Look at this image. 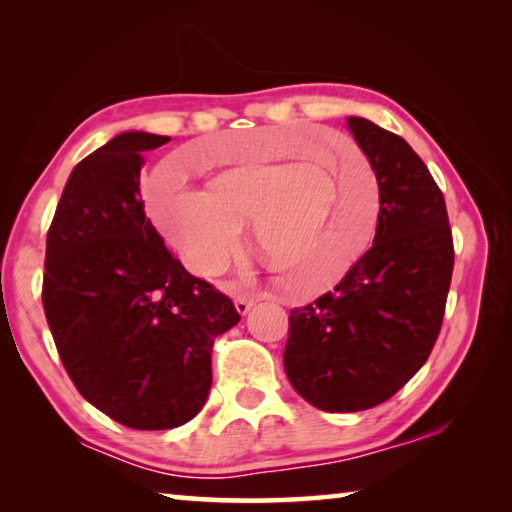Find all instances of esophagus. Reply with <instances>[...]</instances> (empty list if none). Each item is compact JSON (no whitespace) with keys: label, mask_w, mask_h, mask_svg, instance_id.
<instances>
[{"label":"esophagus","mask_w":512,"mask_h":512,"mask_svg":"<svg viewBox=\"0 0 512 512\" xmlns=\"http://www.w3.org/2000/svg\"><path fill=\"white\" fill-rule=\"evenodd\" d=\"M253 305H255V300H250V298H237L235 300V307H237V311L241 316H246L250 309H253Z\"/></svg>","instance_id":"34e87169"}]
</instances>
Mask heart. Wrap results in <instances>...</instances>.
Instances as JSON below:
<instances>
[{
  "instance_id": "heart-1",
  "label": "heart",
  "mask_w": 512,
  "mask_h": 512,
  "mask_svg": "<svg viewBox=\"0 0 512 512\" xmlns=\"http://www.w3.org/2000/svg\"><path fill=\"white\" fill-rule=\"evenodd\" d=\"M358 155L369 167L336 159ZM207 189L164 164L146 189L151 219L192 271L210 275L235 250L241 221L253 219L257 248L277 268L307 273L311 291L339 282L368 246L379 192L366 153L354 144L327 146L296 133H262L225 146L201 162Z\"/></svg>"
}]
</instances>
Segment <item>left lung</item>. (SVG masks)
I'll list each match as a JSON object with an SVG mask.
<instances>
[{"label": "left lung", "instance_id": "1", "mask_svg": "<svg viewBox=\"0 0 512 512\" xmlns=\"http://www.w3.org/2000/svg\"><path fill=\"white\" fill-rule=\"evenodd\" d=\"M348 128L377 178L375 241L334 291L291 311L284 345L291 386L329 413L372 409L424 366L454 268L445 198L420 155L363 117Z\"/></svg>", "mask_w": 512, "mask_h": 512}]
</instances>
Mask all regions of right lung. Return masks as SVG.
<instances>
[{"label": "right lung", "mask_w": 512, "mask_h": 512, "mask_svg": "<svg viewBox=\"0 0 512 512\" xmlns=\"http://www.w3.org/2000/svg\"><path fill=\"white\" fill-rule=\"evenodd\" d=\"M167 135L128 131L69 173L47 232L42 305L76 391L131 429L180 427L212 386L214 339L232 300L173 257L144 214V151Z\"/></svg>", "instance_id": "obj_1"}]
</instances>
